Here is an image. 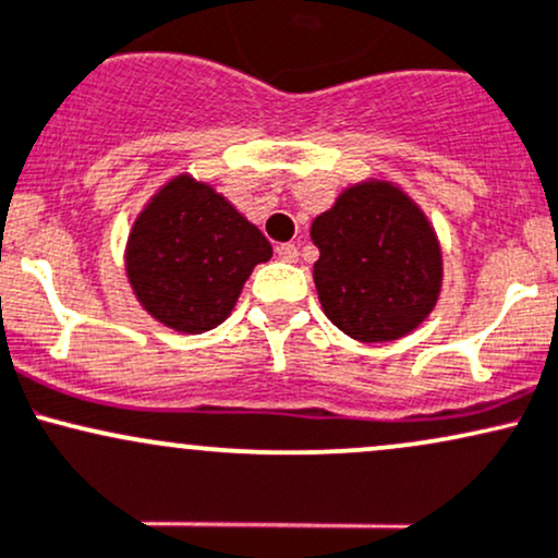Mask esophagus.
<instances>
[{
    "label": "esophagus",
    "instance_id": "esophagus-1",
    "mask_svg": "<svg viewBox=\"0 0 558 558\" xmlns=\"http://www.w3.org/2000/svg\"><path fill=\"white\" fill-rule=\"evenodd\" d=\"M277 255H279L281 260L295 263L298 260V245H292V242H287V245H279L277 247Z\"/></svg>",
    "mask_w": 558,
    "mask_h": 558
}]
</instances>
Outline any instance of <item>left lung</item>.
I'll use <instances>...</instances> for the list:
<instances>
[{
	"mask_svg": "<svg viewBox=\"0 0 558 558\" xmlns=\"http://www.w3.org/2000/svg\"><path fill=\"white\" fill-rule=\"evenodd\" d=\"M318 300L337 329L359 342H392L435 308L442 253L422 208L390 181L348 186L313 218Z\"/></svg>",
	"mask_w": 558,
	"mask_h": 558,
	"instance_id": "8db88e82",
	"label": "left lung"
}]
</instances>
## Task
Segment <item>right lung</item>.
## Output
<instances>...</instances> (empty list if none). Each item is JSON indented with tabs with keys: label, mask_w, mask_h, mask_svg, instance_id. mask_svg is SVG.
I'll return each instance as SVG.
<instances>
[{
	"label": "right lung",
	"mask_w": 558,
	"mask_h": 558,
	"mask_svg": "<svg viewBox=\"0 0 558 558\" xmlns=\"http://www.w3.org/2000/svg\"><path fill=\"white\" fill-rule=\"evenodd\" d=\"M271 245L227 197L190 173L171 179L136 216L126 277L142 308L166 327L199 335L227 322Z\"/></svg>",
	"instance_id": "1"
}]
</instances>
